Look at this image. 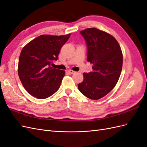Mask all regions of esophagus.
I'll use <instances>...</instances> for the list:
<instances>
[{
  "mask_svg": "<svg viewBox=\"0 0 147 147\" xmlns=\"http://www.w3.org/2000/svg\"><path fill=\"white\" fill-rule=\"evenodd\" d=\"M68 72H69V74H74L75 73V71H74V70H68Z\"/></svg>",
  "mask_w": 147,
  "mask_h": 147,
  "instance_id": "esophagus-1",
  "label": "esophagus"
}]
</instances>
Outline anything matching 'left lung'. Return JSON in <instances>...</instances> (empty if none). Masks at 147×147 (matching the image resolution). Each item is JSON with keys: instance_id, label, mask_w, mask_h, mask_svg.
I'll return each mask as SVG.
<instances>
[{"instance_id": "1", "label": "left lung", "mask_w": 147, "mask_h": 147, "mask_svg": "<svg viewBox=\"0 0 147 147\" xmlns=\"http://www.w3.org/2000/svg\"><path fill=\"white\" fill-rule=\"evenodd\" d=\"M87 46V61L92 71L83 74L78 84L82 94L92 100L104 97L117 83L121 73L123 54L119 43L112 35L96 28L80 31Z\"/></svg>"}]
</instances>
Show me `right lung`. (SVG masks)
Segmentation results:
<instances>
[{"instance_id": "obj_1", "label": "right lung", "mask_w": 147, "mask_h": 147, "mask_svg": "<svg viewBox=\"0 0 147 147\" xmlns=\"http://www.w3.org/2000/svg\"><path fill=\"white\" fill-rule=\"evenodd\" d=\"M70 34L61 36L42 35L28 43L22 50L19 58L18 75L30 95L37 99H46L60 87L65 71L53 69V62Z\"/></svg>"}]
</instances>
